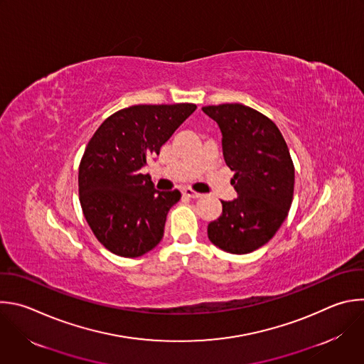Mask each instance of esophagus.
<instances>
[{
	"instance_id": "obj_1",
	"label": "esophagus",
	"mask_w": 364,
	"mask_h": 364,
	"mask_svg": "<svg viewBox=\"0 0 364 364\" xmlns=\"http://www.w3.org/2000/svg\"><path fill=\"white\" fill-rule=\"evenodd\" d=\"M183 196H186V197H188V198H200V197H201L200 193H196V191L191 190V188H184V190H183Z\"/></svg>"
}]
</instances>
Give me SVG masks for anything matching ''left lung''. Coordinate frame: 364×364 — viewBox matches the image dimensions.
I'll list each match as a JSON object with an SVG mask.
<instances>
[{
    "mask_svg": "<svg viewBox=\"0 0 364 364\" xmlns=\"http://www.w3.org/2000/svg\"><path fill=\"white\" fill-rule=\"evenodd\" d=\"M221 132L225 164L234 171L237 198L221 201V215L211 221V243L231 255H247L277 232L294 191V166L289 147L273 121L243 104L201 108Z\"/></svg>",
    "mask_w": 364,
    "mask_h": 364,
    "instance_id": "1",
    "label": "left lung"
}]
</instances>
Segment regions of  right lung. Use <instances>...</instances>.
<instances>
[{"instance_id":"1","label":"right lung","mask_w":364,"mask_h":364,"mask_svg":"<svg viewBox=\"0 0 364 364\" xmlns=\"http://www.w3.org/2000/svg\"><path fill=\"white\" fill-rule=\"evenodd\" d=\"M196 104L132 105L108 118L88 141L78 168L84 217L100 243L121 257H140L163 238L178 190L159 191L140 170L184 123Z\"/></svg>"}]
</instances>
